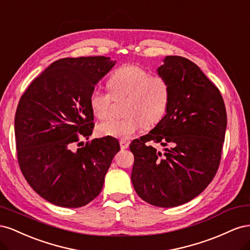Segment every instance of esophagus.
<instances>
[{"label": "esophagus", "instance_id": "esophagus-1", "mask_svg": "<svg viewBox=\"0 0 250 250\" xmlns=\"http://www.w3.org/2000/svg\"><path fill=\"white\" fill-rule=\"evenodd\" d=\"M120 145H121V148H122V149H127L128 147H129V142L126 141V140H121Z\"/></svg>", "mask_w": 250, "mask_h": 250}]
</instances>
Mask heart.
<instances>
[{
  "instance_id": "obj_1",
  "label": "heart",
  "mask_w": 250,
  "mask_h": 250,
  "mask_svg": "<svg viewBox=\"0 0 250 250\" xmlns=\"http://www.w3.org/2000/svg\"><path fill=\"white\" fill-rule=\"evenodd\" d=\"M108 93L95 89L88 104L99 120L110 116L111 102L126 98L121 120H109L99 125L98 132L119 139H129L143 126L153 127L164 119L169 108L171 89L168 81L150 74L138 65H122L112 72L107 80Z\"/></svg>"
}]
</instances>
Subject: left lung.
Returning a JSON list of instances; mask_svg holds the SVG:
<instances>
[{
  "label": "left lung",
  "mask_w": 250,
  "mask_h": 250,
  "mask_svg": "<svg viewBox=\"0 0 250 250\" xmlns=\"http://www.w3.org/2000/svg\"><path fill=\"white\" fill-rule=\"evenodd\" d=\"M157 74L170 85L169 108L148 134L131 142V181L144 201L173 208L197 197L215 177L228 118L220 90L191 60L166 56ZM150 140L165 152L148 146Z\"/></svg>",
  "instance_id": "1"
}]
</instances>
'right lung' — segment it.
I'll return each mask as SVG.
<instances>
[{
  "instance_id": "right-lung-1",
  "label": "right lung",
  "mask_w": 250,
  "mask_h": 250,
  "mask_svg": "<svg viewBox=\"0 0 250 250\" xmlns=\"http://www.w3.org/2000/svg\"><path fill=\"white\" fill-rule=\"evenodd\" d=\"M115 64L105 56L58 59L19 102L14 132L20 168L30 187L55 206L80 208L94 200L120 151L109 135L72 150L80 135L87 140L93 133L89 95Z\"/></svg>"
}]
</instances>
